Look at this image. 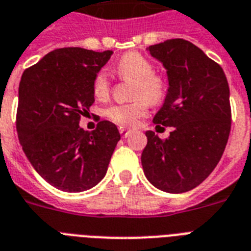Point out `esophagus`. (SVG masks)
<instances>
[{
  "label": "esophagus",
  "instance_id": "esophagus-1",
  "mask_svg": "<svg viewBox=\"0 0 251 251\" xmlns=\"http://www.w3.org/2000/svg\"><path fill=\"white\" fill-rule=\"evenodd\" d=\"M120 134H121L122 137L124 138H126V137H129L130 135V133H131V131H130L129 129H126V127H120Z\"/></svg>",
  "mask_w": 251,
  "mask_h": 251
}]
</instances>
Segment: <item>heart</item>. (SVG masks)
<instances>
[{
	"instance_id": "obj_1",
	"label": "heart",
	"mask_w": 251,
	"mask_h": 251,
	"mask_svg": "<svg viewBox=\"0 0 251 251\" xmlns=\"http://www.w3.org/2000/svg\"><path fill=\"white\" fill-rule=\"evenodd\" d=\"M114 72L121 79L133 80L131 95L134 100L127 104H114L105 109V116L114 124L133 126L145 117L150 104H160L167 96L168 83L161 75L153 73V66L145 56L138 52H129L114 65ZM92 91L99 100L105 99L110 92V82L105 72H99L92 82Z\"/></svg>"
}]
</instances>
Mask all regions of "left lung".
<instances>
[{"mask_svg":"<svg viewBox=\"0 0 251 251\" xmlns=\"http://www.w3.org/2000/svg\"><path fill=\"white\" fill-rule=\"evenodd\" d=\"M167 69L169 88L156 126H172L161 139L147 131L142 167L153 186L167 193L194 189L218 165L229 138V86L222 66L183 39L147 48Z\"/></svg>","mask_w":251,"mask_h":251,"instance_id":"obj_1","label":"left lung"}]
</instances>
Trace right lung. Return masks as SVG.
I'll list each match as a JSON object with an SVG mask.
<instances>
[{"instance_id": "1", "label": "right lung", "mask_w": 251, "mask_h": 251, "mask_svg": "<svg viewBox=\"0 0 251 251\" xmlns=\"http://www.w3.org/2000/svg\"><path fill=\"white\" fill-rule=\"evenodd\" d=\"M112 53L54 49L22 75L18 138L35 171L62 191L79 193L98 185L121 138L109 121L98 122L94 131L79 126L95 101V75Z\"/></svg>"}]
</instances>
